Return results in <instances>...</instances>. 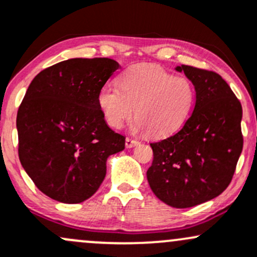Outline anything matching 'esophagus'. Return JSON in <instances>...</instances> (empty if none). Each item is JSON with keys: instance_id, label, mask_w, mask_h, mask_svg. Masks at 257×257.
Instances as JSON below:
<instances>
[{"instance_id": "1", "label": "esophagus", "mask_w": 257, "mask_h": 257, "mask_svg": "<svg viewBox=\"0 0 257 257\" xmlns=\"http://www.w3.org/2000/svg\"><path fill=\"white\" fill-rule=\"evenodd\" d=\"M139 145V142L135 139H131V138H126L125 139V146L126 148H134V146Z\"/></svg>"}]
</instances>
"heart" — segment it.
Listing matches in <instances>:
<instances>
[{
    "label": "heart",
    "instance_id": "1",
    "mask_svg": "<svg viewBox=\"0 0 257 257\" xmlns=\"http://www.w3.org/2000/svg\"><path fill=\"white\" fill-rule=\"evenodd\" d=\"M195 98L193 83L185 77H173L149 64L126 69L119 78V87L105 85L97 102L107 123L119 128L126 119L137 118L135 128L150 137L173 134L187 120Z\"/></svg>",
    "mask_w": 257,
    "mask_h": 257
}]
</instances>
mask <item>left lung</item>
Masks as SVG:
<instances>
[{
  "mask_svg": "<svg viewBox=\"0 0 257 257\" xmlns=\"http://www.w3.org/2000/svg\"><path fill=\"white\" fill-rule=\"evenodd\" d=\"M176 69L195 86V106L178 133L150 144L154 161L146 176L161 201L187 208L218 196L232 182L243 150V109L216 72L185 64Z\"/></svg>",
  "mask_w": 257,
  "mask_h": 257,
  "instance_id": "obj_1",
  "label": "left lung"
}]
</instances>
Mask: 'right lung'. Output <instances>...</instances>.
<instances>
[{
  "label": "right lung",
  "instance_id": "obj_1",
  "mask_svg": "<svg viewBox=\"0 0 257 257\" xmlns=\"http://www.w3.org/2000/svg\"><path fill=\"white\" fill-rule=\"evenodd\" d=\"M111 58H72L41 70L17 113L18 155L34 184L64 204L96 193L109 155L125 138L112 131L97 96L119 68Z\"/></svg>",
  "mask_w": 257,
  "mask_h": 257
}]
</instances>
